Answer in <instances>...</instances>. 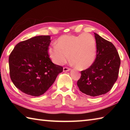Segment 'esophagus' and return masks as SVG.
<instances>
[{"label": "esophagus", "mask_w": 130, "mask_h": 130, "mask_svg": "<svg viewBox=\"0 0 130 130\" xmlns=\"http://www.w3.org/2000/svg\"><path fill=\"white\" fill-rule=\"evenodd\" d=\"M70 70V68H68V67H64L63 68V72H68V71H69Z\"/></svg>", "instance_id": "esophagus-1"}]
</instances>
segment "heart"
Instances as JSON below:
<instances>
[{"mask_svg": "<svg viewBox=\"0 0 130 130\" xmlns=\"http://www.w3.org/2000/svg\"><path fill=\"white\" fill-rule=\"evenodd\" d=\"M96 42L92 35L84 33L78 36L64 35L57 41V45L48 48V54L53 62L63 65L70 59L78 69L91 67L96 60Z\"/></svg>", "mask_w": 130, "mask_h": 130, "instance_id": "heart-1", "label": "heart"}]
</instances>
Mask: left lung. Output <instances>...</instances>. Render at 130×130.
Here are the masks:
<instances>
[{"label":"left lung","mask_w":130,"mask_h":130,"mask_svg":"<svg viewBox=\"0 0 130 130\" xmlns=\"http://www.w3.org/2000/svg\"><path fill=\"white\" fill-rule=\"evenodd\" d=\"M96 58L91 67L81 72L77 86L83 93L91 96L105 94L118 77L120 59L116 47L96 33Z\"/></svg>","instance_id":"left-lung-1"}]
</instances>
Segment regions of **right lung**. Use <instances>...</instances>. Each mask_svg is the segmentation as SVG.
I'll return each instance as SVG.
<instances>
[{
    "instance_id": "right-lung-1",
    "label": "right lung",
    "mask_w": 130,
    "mask_h": 130,
    "mask_svg": "<svg viewBox=\"0 0 130 130\" xmlns=\"http://www.w3.org/2000/svg\"><path fill=\"white\" fill-rule=\"evenodd\" d=\"M50 36H39L22 41L9 56L10 75L12 83L23 93L39 96L46 92L63 68L49 58Z\"/></svg>"
}]
</instances>
